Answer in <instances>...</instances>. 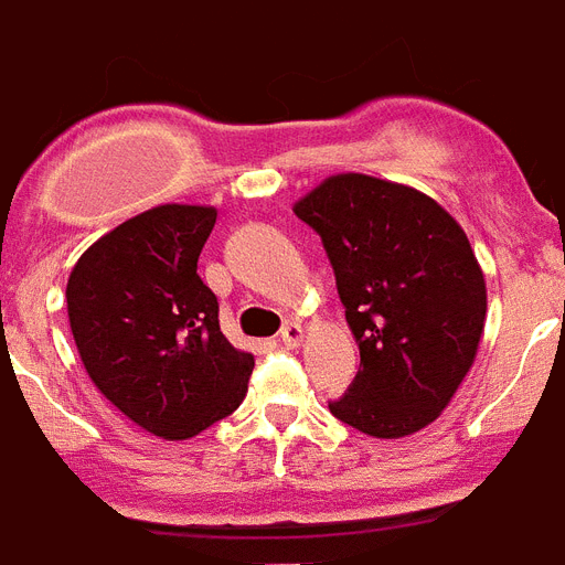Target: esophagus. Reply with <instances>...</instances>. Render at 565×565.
<instances>
[{"instance_id": "esophagus-1", "label": "esophagus", "mask_w": 565, "mask_h": 565, "mask_svg": "<svg viewBox=\"0 0 565 565\" xmlns=\"http://www.w3.org/2000/svg\"><path fill=\"white\" fill-rule=\"evenodd\" d=\"M305 337H308L305 326H301V322H290V326H284L281 343L290 345V349H299V345L305 343Z\"/></svg>"}]
</instances>
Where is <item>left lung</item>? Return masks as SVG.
Returning <instances> with one entry per match:
<instances>
[{"label": "left lung", "mask_w": 565, "mask_h": 565, "mask_svg": "<svg viewBox=\"0 0 565 565\" xmlns=\"http://www.w3.org/2000/svg\"><path fill=\"white\" fill-rule=\"evenodd\" d=\"M331 257L361 370L337 419L402 439L437 419L472 370L487 281L460 222L422 190L337 172L292 204Z\"/></svg>", "instance_id": "obj_1"}]
</instances>
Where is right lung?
Here are the masks:
<instances>
[{
	"label": "right lung",
	"mask_w": 565,
	"mask_h": 565,
	"mask_svg": "<svg viewBox=\"0 0 565 565\" xmlns=\"http://www.w3.org/2000/svg\"><path fill=\"white\" fill-rule=\"evenodd\" d=\"M211 204L137 213L78 260L66 317L93 386L137 428L190 439L246 398L255 354L220 331V301L199 278Z\"/></svg>",
	"instance_id": "1"
}]
</instances>
